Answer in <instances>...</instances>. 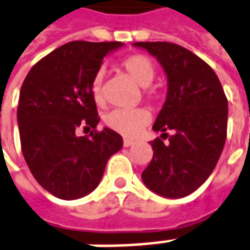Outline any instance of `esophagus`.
<instances>
[{"instance_id": "obj_1", "label": "esophagus", "mask_w": 250, "mask_h": 250, "mask_svg": "<svg viewBox=\"0 0 250 250\" xmlns=\"http://www.w3.org/2000/svg\"><path fill=\"white\" fill-rule=\"evenodd\" d=\"M123 145H125V147H130V146L134 145V142L130 141V139H125V141H123Z\"/></svg>"}]
</instances>
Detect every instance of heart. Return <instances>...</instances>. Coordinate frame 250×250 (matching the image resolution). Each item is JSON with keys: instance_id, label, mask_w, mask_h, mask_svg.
<instances>
[{"instance_id": "1", "label": "heart", "mask_w": 250, "mask_h": 250, "mask_svg": "<svg viewBox=\"0 0 250 250\" xmlns=\"http://www.w3.org/2000/svg\"><path fill=\"white\" fill-rule=\"evenodd\" d=\"M120 67L135 81L142 86L143 96L145 99L151 103L157 104L162 99L161 92L158 89L150 88L155 78V66L153 61L143 55V54H132L125 57L120 62ZM104 70H99L96 73L92 81H90V93L97 105H103L105 101L104 95ZM150 115L147 111L142 108L137 109H113L105 115L104 123L108 128H111L115 132H118L123 137H135L141 132L143 127L149 125Z\"/></svg>"}]
</instances>
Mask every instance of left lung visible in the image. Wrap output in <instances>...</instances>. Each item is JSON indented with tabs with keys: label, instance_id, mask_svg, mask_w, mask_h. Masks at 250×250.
Masks as SVG:
<instances>
[{
	"label": "left lung",
	"instance_id": "8db88e82",
	"mask_svg": "<svg viewBox=\"0 0 250 250\" xmlns=\"http://www.w3.org/2000/svg\"><path fill=\"white\" fill-rule=\"evenodd\" d=\"M157 57L167 76V101L153 125L174 134L155 138L153 158L142 172L146 187L165 198H184L203 184L222 154L228 134V99L203 59L169 42H138Z\"/></svg>",
	"mask_w": 250,
	"mask_h": 250
}]
</instances>
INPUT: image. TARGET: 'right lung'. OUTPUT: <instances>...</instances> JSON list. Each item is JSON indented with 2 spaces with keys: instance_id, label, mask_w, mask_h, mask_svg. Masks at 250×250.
<instances>
[{
  "instance_id": "add662e5",
  "label": "right lung",
  "mask_w": 250,
  "mask_h": 250,
  "mask_svg": "<svg viewBox=\"0 0 250 250\" xmlns=\"http://www.w3.org/2000/svg\"><path fill=\"white\" fill-rule=\"evenodd\" d=\"M120 42H69L32 66L20 90L17 123L31 173L63 200L83 198L99 186L109 157L123 139L111 128L96 130L99 113L90 81ZM80 126L94 128L78 137Z\"/></svg>"
}]
</instances>
